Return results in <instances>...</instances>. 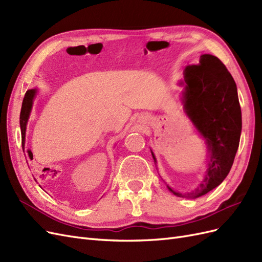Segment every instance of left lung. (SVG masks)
Returning a JSON list of instances; mask_svg holds the SVG:
<instances>
[{"label":"left lung","mask_w":262,"mask_h":262,"mask_svg":"<svg viewBox=\"0 0 262 262\" xmlns=\"http://www.w3.org/2000/svg\"><path fill=\"white\" fill-rule=\"evenodd\" d=\"M184 74L185 112L207 141L210 162L204 179L192 191L168 189L177 196L195 199L221 185L231 170L241 140L242 110L236 83L219 58L202 54L199 63L188 66ZM152 156L156 163L153 152Z\"/></svg>","instance_id":"left-lung-1"}]
</instances>
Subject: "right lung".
<instances>
[{"label":"right lung","instance_id":"1","mask_svg":"<svg viewBox=\"0 0 262 262\" xmlns=\"http://www.w3.org/2000/svg\"><path fill=\"white\" fill-rule=\"evenodd\" d=\"M36 95V90H29L26 92L25 97H24L23 104H21V110H20V116H19V124H20V132H21V145L24 147L25 145V136H26V125L28 118L30 115L31 106H33V100ZM29 157L33 156L31 150H27Z\"/></svg>","mask_w":262,"mask_h":262}]
</instances>
